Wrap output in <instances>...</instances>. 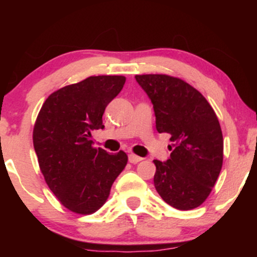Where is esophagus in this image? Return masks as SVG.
<instances>
[{
  "mask_svg": "<svg viewBox=\"0 0 257 257\" xmlns=\"http://www.w3.org/2000/svg\"><path fill=\"white\" fill-rule=\"evenodd\" d=\"M129 162H131V163H133V164H135V163H138V162H140V161H143V158L141 157H139V156H137V155H129Z\"/></svg>",
  "mask_w": 257,
  "mask_h": 257,
  "instance_id": "obj_1",
  "label": "esophagus"
}]
</instances>
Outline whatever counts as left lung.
I'll return each instance as SVG.
<instances>
[{
    "mask_svg": "<svg viewBox=\"0 0 257 257\" xmlns=\"http://www.w3.org/2000/svg\"><path fill=\"white\" fill-rule=\"evenodd\" d=\"M153 105L158 133L172 135L170 158L155 159V187L164 202L191 210L208 198L222 168L223 139L213 107L192 85L167 75H137Z\"/></svg>",
    "mask_w": 257,
    "mask_h": 257,
    "instance_id": "left-lung-1",
    "label": "left lung"
}]
</instances>
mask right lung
<instances>
[{
  "mask_svg": "<svg viewBox=\"0 0 257 257\" xmlns=\"http://www.w3.org/2000/svg\"><path fill=\"white\" fill-rule=\"evenodd\" d=\"M125 83L123 76H91L48 96L34 128V147L47 185L65 208L93 214L104 205L128 156L94 149L91 132Z\"/></svg>",
  "mask_w": 257,
  "mask_h": 257,
  "instance_id": "1",
  "label": "right lung"
}]
</instances>
